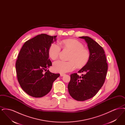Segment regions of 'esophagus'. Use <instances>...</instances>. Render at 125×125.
<instances>
[{
  "instance_id": "34e87169",
  "label": "esophagus",
  "mask_w": 125,
  "mask_h": 125,
  "mask_svg": "<svg viewBox=\"0 0 125 125\" xmlns=\"http://www.w3.org/2000/svg\"><path fill=\"white\" fill-rule=\"evenodd\" d=\"M65 74H64V73H61L60 75V76H63Z\"/></svg>"
}]
</instances>
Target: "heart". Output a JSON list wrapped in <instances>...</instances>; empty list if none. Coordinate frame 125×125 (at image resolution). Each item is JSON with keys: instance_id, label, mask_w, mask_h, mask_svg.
<instances>
[{"instance_id": "b5f03b06", "label": "heart", "mask_w": 125, "mask_h": 125, "mask_svg": "<svg viewBox=\"0 0 125 125\" xmlns=\"http://www.w3.org/2000/svg\"><path fill=\"white\" fill-rule=\"evenodd\" d=\"M62 46L65 49L71 51L69 57V61L58 60L53 63L54 70L61 73L73 70L76 66L81 68L86 65L90 58V52L88 49L84 48L83 43L77 40L67 39L61 42ZM61 47L57 43H52L50 46L48 54L53 60L57 59L61 52Z\"/></svg>"}]
</instances>
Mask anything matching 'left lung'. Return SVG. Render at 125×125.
<instances>
[{"label":"left lung","instance_id":"8db88e82","mask_svg":"<svg viewBox=\"0 0 125 125\" xmlns=\"http://www.w3.org/2000/svg\"><path fill=\"white\" fill-rule=\"evenodd\" d=\"M88 43L90 52L89 62L78 73H84L82 76L77 73L70 75L68 85L70 95L76 100L84 101L96 94L105 82L108 64L103 48L93 39L88 36H81Z\"/></svg>","mask_w":125,"mask_h":125}]
</instances>
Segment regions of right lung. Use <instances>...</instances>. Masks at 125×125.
<instances>
[{"label": "right lung", "instance_id": "obj_1", "mask_svg": "<svg viewBox=\"0 0 125 125\" xmlns=\"http://www.w3.org/2000/svg\"><path fill=\"white\" fill-rule=\"evenodd\" d=\"M57 36L42 34L28 40L21 49L15 67L18 82L29 95L42 97L51 91L54 81L60 76L48 70L52 65L48 50Z\"/></svg>", "mask_w": 125, "mask_h": 125}]
</instances>
